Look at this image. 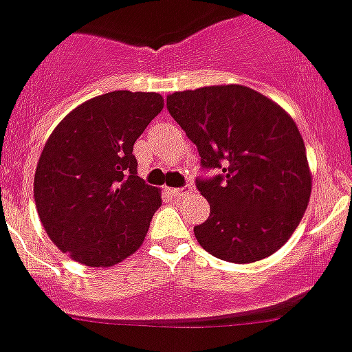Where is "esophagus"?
<instances>
[{"label": "esophagus", "mask_w": 352, "mask_h": 352, "mask_svg": "<svg viewBox=\"0 0 352 352\" xmlns=\"http://www.w3.org/2000/svg\"><path fill=\"white\" fill-rule=\"evenodd\" d=\"M193 192L192 186H183V188H169V193L174 199H183V197H188Z\"/></svg>", "instance_id": "obj_1"}]
</instances>
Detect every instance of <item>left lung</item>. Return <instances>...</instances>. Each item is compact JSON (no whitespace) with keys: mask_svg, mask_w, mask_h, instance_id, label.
I'll use <instances>...</instances> for the list:
<instances>
[{"mask_svg":"<svg viewBox=\"0 0 352 352\" xmlns=\"http://www.w3.org/2000/svg\"><path fill=\"white\" fill-rule=\"evenodd\" d=\"M167 109L197 145V179L210 214L193 228L214 257L249 264L270 257L299 226L311 197V169L297 124L263 93L242 85L204 86L167 95Z\"/></svg>","mask_w":352,"mask_h":352,"instance_id":"left-lung-1","label":"left lung"}]
</instances>
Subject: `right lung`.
<instances>
[{
  "instance_id": "right-lung-1",
  "label": "right lung",
  "mask_w": 352,
  "mask_h": 352,
  "mask_svg": "<svg viewBox=\"0 0 352 352\" xmlns=\"http://www.w3.org/2000/svg\"><path fill=\"white\" fill-rule=\"evenodd\" d=\"M162 109L159 93L110 91L70 110L46 140L36 210L74 261L109 267L142 247L162 197L138 176L133 146Z\"/></svg>"
}]
</instances>
